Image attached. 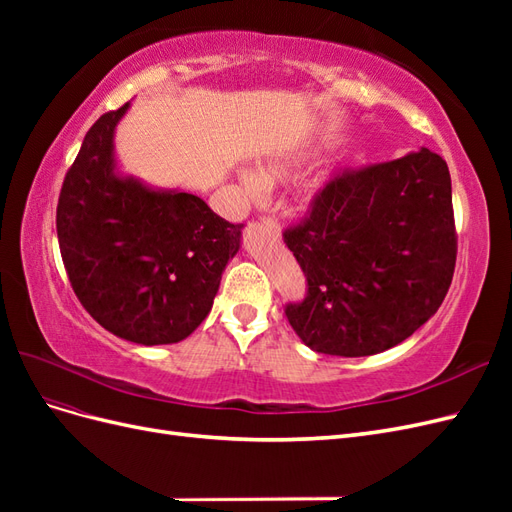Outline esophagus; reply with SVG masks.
<instances>
[{"label":"esophagus","mask_w":512,"mask_h":512,"mask_svg":"<svg viewBox=\"0 0 512 512\" xmlns=\"http://www.w3.org/2000/svg\"><path fill=\"white\" fill-rule=\"evenodd\" d=\"M260 224L265 226L273 237H280V224H277V220L275 218H271V215H262L260 218Z\"/></svg>","instance_id":"34e87169"}]
</instances>
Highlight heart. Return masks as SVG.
Segmentation results:
<instances>
[{
    "label": "heart",
    "mask_w": 512,
    "mask_h": 512,
    "mask_svg": "<svg viewBox=\"0 0 512 512\" xmlns=\"http://www.w3.org/2000/svg\"><path fill=\"white\" fill-rule=\"evenodd\" d=\"M292 166L294 164H271L267 168L260 170V179L254 173H243V183L245 188L252 194L260 192V181L262 183H275V181H284L292 175Z\"/></svg>",
    "instance_id": "b5f03b06"
}]
</instances>
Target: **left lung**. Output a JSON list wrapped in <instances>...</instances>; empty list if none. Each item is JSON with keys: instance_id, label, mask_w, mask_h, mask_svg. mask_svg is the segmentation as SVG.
<instances>
[{"instance_id": "left-lung-1", "label": "left lung", "mask_w": 512, "mask_h": 512, "mask_svg": "<svg viewBox=\"0 0 512 512\" xmlns=\"http://www.w3.org/2000/svg\"><path fill=\"white\" fill-rule=\"evenodd\" d=\"M282 235L307 280L305 299L284 309L303 344L337 356L389 350L438 312L453 282L448 166L423 147L337 170Z\"/></svg>"}]
</instances>
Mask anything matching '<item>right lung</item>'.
<instances>
[{
  "label": "right lung",
  "instance_id": "obj_1",
  "mask_svg": "<svg viewBox=\"0 0 512 512\" xmlns=\"http://www.w3.org/2000/svg\"><path fill=\"white\" fill-rule=\"evenodd\" d=\"M128 102L85 134L57 203L70 286L100 327L143 346L177 344L207 318L243 224L188 192L115 175L113 136Z\"/></svg>",
  "mask_w": 512,
  "mask_h": 512
}]
</instances>
